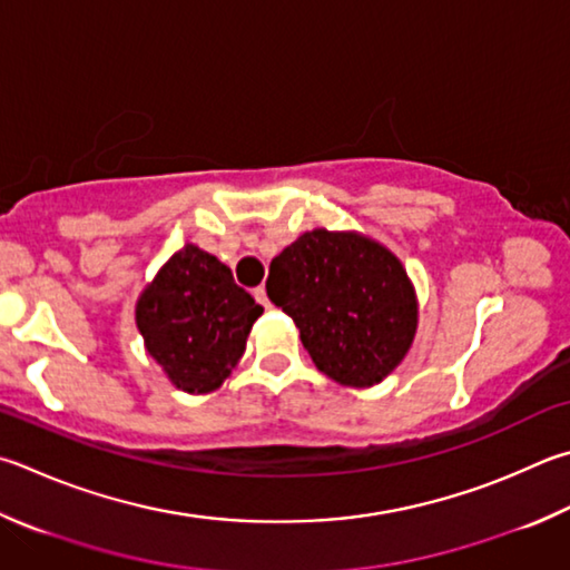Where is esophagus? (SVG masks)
I'll list each match as a JSON object with an SVG mask.
<instances>
[{
    "mask_svg": "<svg viewBox=\"0 0 570 570\" xmlns=\"http://www.w3.org/2000/svg\"><path fill=\"white\" fill-rule=\"evenodd\" d=\"M254 298H256V302L262 304L264 308L272 306V302H268V296H266V288H264V286H256V288H254Z\"/></svg>",
    "mask_w": 570,
    "mask_h": 570,
    "instance_id": "obj_1",
    "label": "esophagus"
}]
</instances>
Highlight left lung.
<instances>
[{"label": "left lung", "mask_w": 570, "mask_h": 570, "mask_svg": "<svg viewBox=\"0 0 570 570\" xmlns=\"http://www.w3.org/2000/svg\"><path fill=\"white\" fill-rule=\"evenodd\" d=\"M266 294L294 318L321 374L368 389L409 354L419 302L406 268L356 232L314 229L268 266Z\"/></svg>", "instance_id": "8db88e82"}]
</instances>
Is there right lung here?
Instances as JSON below:
<instances>
[{"instance_id":"right-lung-1","label":"right lung","mask_w":570,"mask_h":570,"mask_svg":"<svg viewBox=\"0 0 570 570\" xmlns=\"http://www.w3.org/2000/svg\"><path fill=\"white\" fill-rule=\"evenodd\" d=\"M264 314L234 284L232 268L186 244L159 268L137 302V326L149 356L186 393H212L244 356Z\"/></svg>"}]
</instances>
